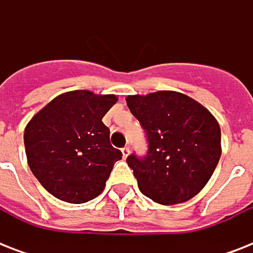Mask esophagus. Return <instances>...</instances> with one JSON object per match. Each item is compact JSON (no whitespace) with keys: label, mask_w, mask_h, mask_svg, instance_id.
<instances>
[{"label":"esophagus","mask_w":253,"mask_h":253,"mask_svg":"<svg viewBox=\"0 0 253 253\" xmlns=\"http://www.w3.org/2000/svg\"><path fill=\"white\" fill-rule=\"evenodd\" d=\"M130 155V148L128 147H125V148H122V156L123 159H126L127 156Z\"/></svg>","instance_id":"esophagus-1"}]
</instances>
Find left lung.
I'll use <instances>...</instances> for the list:
<instances>
[{"label": "left lung", "instance_id": "left-lung-1", "mask_svg": "<svg viewBox=\"0 0 253 253\" xmlns=\"http://www.w3.org/2000/svg\"><path fill=\"white\" fill-rule=\"evenodd\" d=\"M126 101L148 142L146 158H127L140 192L160 205L182 204L197 196L222 154L215 117L196 99L173 90L127 95Z\"/></svg>", "mask_w": 253, "mask_h": 253}]
</instances>
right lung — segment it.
Masks as SVG:
<instances>
[{
    "label": "right lung",
    "instance_id": "add662e5",
    "mask_svg": "<svg viewBox=\"0 0 253 253\" xmlns=\"http://www.w3.org/2000/svg\"><path fill=\"white\" fill-rule=\"evenodd\" d=\"M115 94L72 90L34 115L23 134L27 163L43 188L69 204L99 196L122 152L110 144L102 122Z\"/></svg>",
    "mask_w": 253,
    "mask_h": 253
}]
</instances>
